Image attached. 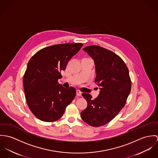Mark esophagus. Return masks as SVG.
I'll list each match as a JSON object with an SVG mask.
<instances>
[{
	"mask_svg": "<svg viewBox=\"0 0 158 158\" xmlns=\"http://www.w3.org/2000/svg\"><path fill=\"white\" fill-rule=\"evenodd\" d=\"M76 94H77V96H80L82 95V92H81V91H79V90L77 89V90L76 91Z\"/></svg>",
	"mask_w": 158,
	"mask_h": 158,
	"instance_id": "1",
	"label": "esophagus"
}]
</instances>
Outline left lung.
I'll return each mask as SVG.
<instances>
[{"mask_svg":"<svg viewBox=\"0 0 158 158\" xmlns=\"http://www.w3.org/2000/svg\"><path fill=\"white\" fill-rule=\"evenodd\" d=\"M83 50L94 60V81L99 94L92 99L91 94L82 93L88 105L81 116L88 125L98 127L111 121L122 110L130 94L131 82L127 65L115 53L97 45L88 46Z\"/></svg>","mask_w":158,"mask_h":158,"instance_id":"obj_1","label":"left lung"}]
</instances>
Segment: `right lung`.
Returning <instances> with one entry per match:
<instances>
[{
	"mask_svg": "<svg viewBox=\"0 0 158 158\" xmlns=\"http://www.w3.org/2000/svg\"><path fill=\"white\" fill-rule=\"evenodd\" d=\"M81 43L57 44L44 48L29 60L23 80L25 98L35 117L45 122L60 119L74 99L76 90L59 84L71 58L79 51Z\"/></svg>",
	"mask_w": 158,
	"mask_h": 158,
	"instance_id": "obj_1",
	"label": "right lung"
}]
</instances>
